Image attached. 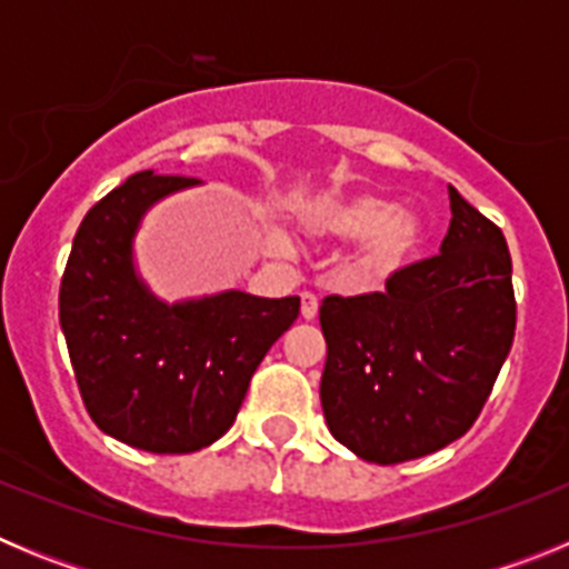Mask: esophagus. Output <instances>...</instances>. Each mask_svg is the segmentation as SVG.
<instances>
[{
    "label": "esophagus",
    "instance_id": "1",
    "mask_svg": "<svg viewBox=\"0 0 569 569\" xmlns=\"http://www.w3.org/2000/svg\"><path fill=\"white\" fill-rule=\"evenodd\" d=\"M319 316V299L313 293H301V319L313 321Z\"/></svg>",
    "mask_w": 569,
    "mask_h": 569
}]
</instances>
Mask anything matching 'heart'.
Masks as SVG:
<instances>
[{
    "label": "heart",
    "instance_id": "obj_1",
    "mask_svg": "<svg viewBox=\"0 0 569 569\" xmlns=\"http://www.w3.org/2000/svg\"><path fill=\"white\" fill-rule=\"evenodd\" d=\"M301 228L316 241H356L345 270L359 284H385L421 250L419 219L396 213L393 202L376 193L328 196L305 210Z\"/></svg>",
    "mask_w": 569,
    "mask_h": 569
}]
</instances>
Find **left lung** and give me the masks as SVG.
Here are the masks:
<instances>
[{
  "label": "left lung",
  "instance_id": "1",
  "mask_svg": "<svg viewBox=\"0 0 569 569\" xmlns=\"http://www.w3.org/2000/svg\"><path fill=\"white\" fill-rule=\"evenodd\" d=\"M441 253L407 264L385 293L328 296L321 410L356 456L399 465L461 439L479 419L516 336L501 228L450 188Z\"/></svg>",
  "mask_w": 569,
  "mask_h": 569
}]
</instances>
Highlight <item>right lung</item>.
I'll use <instances>...</instances> for the list:
<instances>
[{"label": "right lung", "mask_w": 569, "mask_h": 569, "mask_svg": "<svg viewBox=\"0 0 569 569\" xmlns=\"http://www.w3.org/2000/svg\"><path fill=\"white\" fill-rule=\"evenodd\" d=\"M196 184L133 173L99 199L73 236L59 325L90 419L148 453H196L236 421L256 367L299 316V296L228 290L164 305L133 268L144 210Z\"/></svg>", "instance_id": "right-lung-1"}]
</instances>
